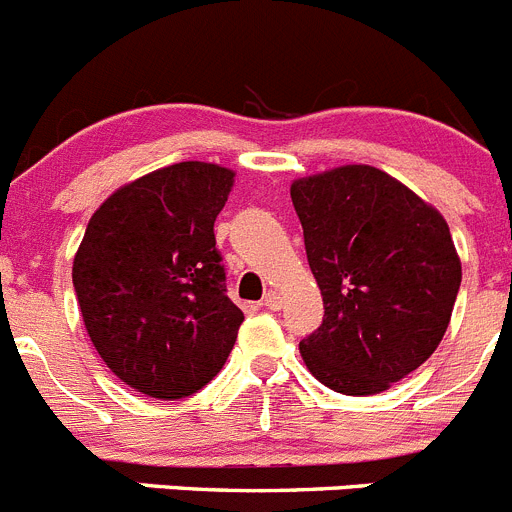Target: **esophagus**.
<instances>
[{"instance_id":"34e87169","label":"esophagus","mask_w":512,"mask_h":512,"mask_svg":"<svg viewBox=\"0 0 512 512\" xmlns=\"http://www.w3.org/2000/svg\"><path fill=\"white\" fill-rule=\"evenodd\" d=\"M262 306L270 308V311H278V308L283 306V298H280V293H275V290H267V293H265V301H262Z\"/></svg>"}]
</instances>
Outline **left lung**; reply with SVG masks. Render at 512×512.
Listing matches in <instances>:
<instances>
[{"label": "left lung", "mask_w": 512, "mask_h": 512, "mask_svg": "<svg viewBox=\"0 0 512 512\" xmlns=\"http://www.w3.org/2000/svg\"><path fill=\"white\" fill-rule=\"evenodd\" d=\"M324 324L301 342L308 372L342 395H377L436 352L462 262L431 204L372 165L290 183Z\"/></svg>", "instance_id": "obj_1"}]
</instances>
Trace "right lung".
<instances>
[{"instance_id":"add662e5","label":"right lung","mask_w":512,"mask_h":512,"mask_svg":"<svg viewBox=\"0 0 512 512\" xmlns=\"http://www.w3.org/2000/svg\"><path fill=\"white\" fill-rule=\"evenodd\" d=\"M234 170L186 160L124 183L89 219L73 288L104 365L137 393L188 398L227 362L242 311L227 298L214 222Z\"/></svg>"}]
</instances>
